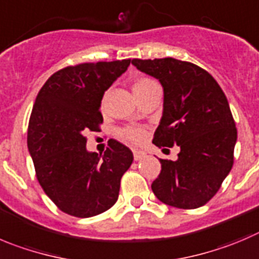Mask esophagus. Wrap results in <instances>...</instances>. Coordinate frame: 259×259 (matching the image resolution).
<instances>
[{
  "instance_id": "34e87169",
  "label": "esophagus",
  "mask_w": 259,
  "mask_h": 259,
  "mask_svg": "<svg viewBox=\"0 0 259 259\" xmlns=\"http://www.w3.org/2000/svg\"><path fill=\"white\" fill-rule=\"evenodd\" d=\"M133 156H134L135 161H141L147 156V153L144 151H141V149H133Z\"/></svg>"
}]
</instances>
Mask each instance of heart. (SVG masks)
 <instances>
[{
	"label": "heart",
	"instance_id": "1",
	"mask_svg": "<svg viewBox=\"0 0 259 259\" xmlns=\"http://www.w3.org/2000/svg\"><path fill=\"white\" fill-rule=\"evenodd\" d=\"M153 83L154 81L151 80V79H147V78L138 79V80H135L134 84H133V92L137 93V92L139 91H143V89H146L147 87H149ZM102 107H103V102H102ZM118 134H120V137H121L124 141L130 142V143H141V142L144 141V138H146V130L138 126H126L124 127V129L120 130Z\"/></svg>",
	"mask_w": 259,
	"mask_h": 259
}]
</instances>
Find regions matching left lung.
I'll list each match as a JSON object with an SVG mask.
<instances>
[{"label":"left lung","instance_id":"8db88e82","mask_svg":"<svg viewBox=\"0 0 259 259\" xmlns=\"http://www.w3.org/2000/svg\"><path fill=\"white\" fill-rule=\"evenodd\" d=\"M132 64L163 88V112L153 143L180 148L176 161L159 159L154 195L176 208L204 206L234 163L238 133L228 98L213 76L192 62L166 57L134 59Z\"/></svg>","mask_w":259,"mask_h":259}]
</instances>
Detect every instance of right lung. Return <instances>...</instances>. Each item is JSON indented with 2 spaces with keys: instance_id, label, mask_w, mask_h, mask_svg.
<instances>
[{
  "instance_id": "1",
  "label": "right lung",
  "mask_w": 259,
  "mask_h": 259,
  "mask_svg": "<svg viewBox=\"0 0 259 259\" xmlns=\"http://www.w3.org/2000/svg\"><path fill=\"white\" fill-rule=\"evenodd\" d=\"M132 60L87 62L51 75L31 110L28 149L40 187L62 212L92 217L118 198L133 152L115 139L103 154L88 152L85 134L103 122L101 101Z\"/></svg>"
}]
</instances>
